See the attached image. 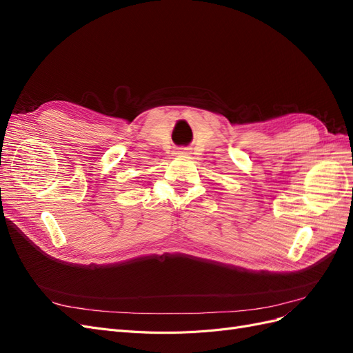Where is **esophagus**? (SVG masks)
<instances>
[{"label": "esophagus", "mask_w": 353, "mask_h": 353, "mask_svg": "<svg viewBox=\"0 0 353 353\" xmlns=\"http://www.w3.org/2000/svg\"><path fill=\"white\" fill-rule=\"evenodd\" d=\"M187 153H188V152L185 150V148H181V150L178 152V154H187Z\"/></svg>", "instance_id": "1"}]
</instances>
